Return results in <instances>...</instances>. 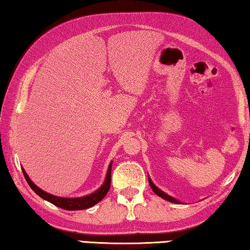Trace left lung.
Returning a JSON list of instances; mask_svg holds the SVG:
<instances>
[{
    "label": "left lung",
    "instance_id": "8db88e82",
    "mask_svg": "<svg viewBox=\"0 0 250 250\" xmlns=\"http://www.w3.org/2000/svg\"><path fill=\"white\" fill-rule=\"evenodd\" d=\"M149 183H150V186H151V188H152V191H153L156 195L158 196H160V197H162V198H164V200H167V201H168V202H171V203H176V204H180L181 202H179L177 200H175V198H173V197H171V196H168L167 194H166L164 192H162L161 191V189H159L158 188H156V186L152 183V181L149 179Z\"/></svg>",
    "mask_w": 250,
    "mask_h": 250
}]
</instances>
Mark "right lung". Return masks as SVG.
<instances>
[{"instance_id":"add662e5","label":"right lung","mask_w":250,"mask_h":250,"mask_svg":"<svg viewBox=\"0 0 250 250\" xmlns=\"http://www.w3.org/2000/svg\"><path fill=\"white\" fill-rule=\"evenodd\" d=\"M111 164L112 163H110V166H109L104 183L98 189V191H96L95 193L90 194V195H87L83 197H77V198H64V197H57V196L50 195V194L42 191L40 188H37V186L34 184L31 180H29L28 175L26 174V172H25L23 168H22V171H23L25 180H26L28 185L31 186V188L37 194V195H40L42 198H44V200L50 202L54 205L61 207V208H62V209L78 210V209L89 208V207L96 205L97 203H99L105 195H107V193L110 188V184H111Z\"/></svg>"}]
</instances>
